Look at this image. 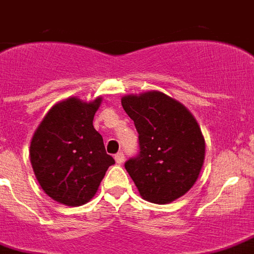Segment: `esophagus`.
<instances>
[{
    "label": "esophagus",
    "instance_id": "esophagus-1",
    "mask_svg": "<svg viewBox=\"0 0 254 254\" xmlns=\"http://www.w3.org/2000/svg\"><path fill=\"white\" fill-rule=\"evenodd\" d=\"M114 160H116V162L117 164H123L124 161H125V156H124L123 152H119L116 156H114Z\"/></svg>",
    "mask_w": 254,
    "mask_h": 254
}]
</instances>
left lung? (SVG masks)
Listing matches in <instances>:
<instances>
[{
    "mask_svg": "<svg viewBox=\"0 0 254 254\" xmlns=\"http://www.w3.org/2000/svg\"><path fill=\"white\" fill-rule=\"evenodd\" d=\"M138 131L140 154L125 162L140 196L169 204L184 196L200 176L205 140L194 116L181 102L152 90L121 98Z\"/></svg>",
    "mask_w": 254,
    "mask_h": 254,
    "instance_id": "obj_1",
    "label": "left lung"
}]
</instances>
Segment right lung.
<instances>
[{"instance_id":"right-lung-1","label":"right lung","mask_w":254,"mask_h":254,"mask_svg":"<svg viewBox=\"0 0 254 254\" xmlns=\"http://www.w3.org/2000/svg\"><path fill=\"white\" fill-rule=\"evenodd\" d=\"M102 97L85 102L69 97L50 108L30 141V162L46 194L60 204L80 206L92 200L113 165L102 135L93 127Z\"/></svg>"}]
</instances>
